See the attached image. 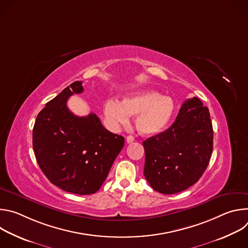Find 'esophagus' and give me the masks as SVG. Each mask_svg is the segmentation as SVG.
<instances>
[{"instance_id":"34e87169","label":"esophagus","mask_w":248,"mask_h":248,"mask_svg":"<svg viewBox=\"0 0 248 248\" xmlns=\"http://www.w3.org/2000/svg\"><path fill=\"white\" fill-rule=\"evenodd\" d=\"M133 141H134V137L132 135L126 136V142L127 143H131V142H133Z\"/></svg>"}]
</instances>
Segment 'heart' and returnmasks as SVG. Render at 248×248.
Instances as JSON below:
<instances>
[{
	"label": "heart",
	"mask_w": 248,
	"mask_h": 248,
	"mask_svg": "<svg viewBox=\"0 0 248 248\" xmlns=\"http://www.w3.org/2000/svg\"><path fill=\"white\" fill-rule=\"evenodd\" d=\"M174 102L170 97L162 96L153 90H140L127 94L120 103L108 100L104 113L112 125L125 124L129 116H136L135 126L140 134L153 136L159 134L171 121Z\"/></svg>",
	"instance_id": "heart-1"
}]
</instances>
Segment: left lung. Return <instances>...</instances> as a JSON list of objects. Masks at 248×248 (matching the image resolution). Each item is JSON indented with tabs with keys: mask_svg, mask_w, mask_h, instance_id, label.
<instances>
[{
	"mask_svg": "<svg viewBox=\"0 0 248 248\" xmlns=\"http://www.w3.org/2000/svg\"><path fill=\"white\" fill-rule=\"evenodd\" d=\"M144 176L164 194L184 191L199 181L213 151V126L207 107L193 97L185 101L174 123L143 141Z\"/></svg>",
	"mask_w": 248,
	"mask_h": 248,
	"instance_id": "obj_1",
	"label": "left lung"
}]
</instances>
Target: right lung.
Returning <instances> with one entry per match:
<instances>
[{"label":"right lung","mask_w":248,"mask_h":248,"mask_svg":"<svg viewBox=\"0 0 248 248\" xmlns=\"http://www.w3.org/2000/svg\"><path fill=\"white\" fill-rule=\"evenodd\" d=\"M83 92L75 81L49 101L38 114L32 132L37 163L47 179L61 189L79 195L99 190L124 144V138L106 129L91 113L70 112L67 99Z\"/></svg>","instance_id":"add662e5"}]
</instances>
